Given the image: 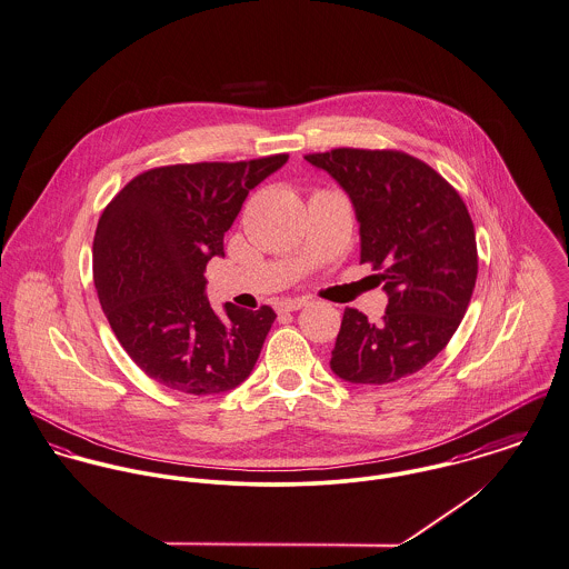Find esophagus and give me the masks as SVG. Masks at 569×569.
Here are the masks:
<instances>
[{
	"label": "esophagus",
	"mask_w": 569,
	"mask_h": 569,
	"mask_svg": "<svg viewBox=\"0 0 569 569\" xmlns=\"http://www.w3.org/2000/svg\"><path fill=\"white\" fill-rule=\"evenodd\" d=\"M309 305V298H296V300H284L282 310H300Z\"/></svg>",
	"instance_id": "1"
}]
</instances>
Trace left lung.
<instances>
[{
  "mask_svg": "<svg viewBox=\"0 0 569 569\" xmlns=\"http://www.w3.org/2000/svg\"><path fill=\"white\" fill-rule=\"evenodd\" d=\"M350 198L361 262L380 269L389 302L380 323L343 310L330 369L352 385H387L432 361L457 332L478 273L461 196L405 152L339 148L305 156Z\"/></svg>",
  "mask_w": 569,
  "mask_h": 569,
  "instance_id": "1",
  "label": "left lung"
}]
</instances>
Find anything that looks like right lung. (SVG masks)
<instances>
[{
  "label": "right lung",
  "instance_id": "add662e5",
  "mask_svg": "<svg viewBox=\"0 0 569 569\" xmlns=\"http://www.w3.org/2000/svg\"><path fill=\"white\" fill-rule=\"evenodd\" d=\"M287 160L158 167L103 210L93 241L98 298L121 348L156 382L214 396L252 373L276 312L226 302L217 315L204 269L223 259V232L248 193Z\"/></svg>",
  "mask_w": 569,
  "mask_h": 569
}]
</instances>
